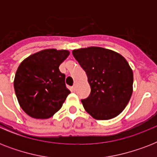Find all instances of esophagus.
I'll return each instance as SVG.
<instances>
[{"instance_id": "34e87169", "label": "esophagus", "mask_w": 157, "mask_h": 157, "mask_svg": "<svg viewBox=\"0 0 157 157\" xmlns=\"http://www.w3.org/2000/svg\"><path fill=\"white\" fill-rule=\"evenodd\" d=\"M76 84H74L73 86H72V90H76Z\"/></svg>"}]
</instances>
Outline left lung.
<instances>
[{"label": "left lung", "mask_w": 157, "mask_h": 157, "mask_svg": "<svg viewBox=\"0 0 157 157\" xmlns=\"http://www.w3.org/2000/svg\"><path fill=\"white\" fill-rule=\"evenodd\" d=\"M85 70L91 88L82 99L86 111L96 120H110L125 108L133 93L134 75L124 57L113 50L91 46L72 51Z\"/></svg>", "instance_id": "obj_1"}]
</instances>
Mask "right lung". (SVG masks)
<instances>
[{
	"label": "right lung",
	"instance_id": "add662e5",
	"mask_svg": "<svg viewBox=\"0 0 157 157\" xmlns=\"http://www.w3.org/2000/svg\"><path fill=\"white\" fill-rule=\"evenodd\" d=\"M68 50L47 49L32 54L18 66L13 87L21 108L36 119H48L59 111L71 93L59 65Z\"/></svg>",
	"mask_w": 157,
	"mask_h": 157
}]
</instances>
